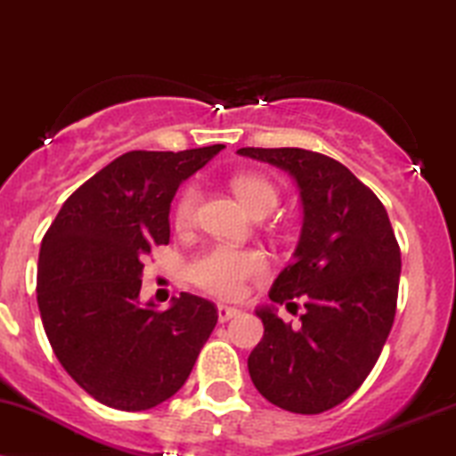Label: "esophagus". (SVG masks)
<instances>
[{
	"instance_id": "obj_1",
	"label": "esophagus",
	"mask_w": 456,
	"mask_h": 456,
	"mask_svg": "<svg viewBox=\"0 0 456 456\" xmlns=\"http://www.w3.org/2000/svg\"><path fill=\"white\" fill-rule=\"evenodd\" d=\"M239 314H240L239 309L228 307V305H217V318H219V322H228V320L237 318Z\"/></svg>"
}]
</instances>
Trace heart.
Segmentation results:
<instances>
[{
  "mask_svg": "<svg viewBox=\"0 0 456 456\" xmlns=\"http://www.w3.org/2000/svg\"><path fill=\"white\" fill-rule=\"evenodd\" d=\"M232 190L251 216L271 213L277 205V191L269 181L256 175H239L232 179ZM200 191L196 185H187L175 202V224L190 228L196 219ZM266 262L260 251L211 248L196 256L187 266V275L198 288L219 298H237L245 290V283L265 273Z\"/></svg>",
  "mask_w": 456,
  "mask_h": 456,
  "instance_id": "heart-1",
  "label": "heart"
}]
</instances>
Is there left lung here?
Wrapping results in <instances>:
<instances>
[{
	"instance_id": "1",
	"label": "left lung",
	"mask_w": 456,
	"mask_h": 456,
	"mask_svg": "<svg viewBox=\"0 0 456 456\" xmlns=\"http://www.w3.org/2000/svg\"><path fill=\"white\" fill-rule=\"evenodd\" d=\"M243 158L286 170L298 187L303 228L292 262L256 315L265 324L248 369L277 408L320 414L365 382L395 320L401 251L387 208L344 164L307 149H239ZM303 297L298 327L275 304Z\"/></svg>"
}]
</instances>
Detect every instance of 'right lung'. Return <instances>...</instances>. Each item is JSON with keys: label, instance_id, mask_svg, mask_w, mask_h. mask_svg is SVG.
Instances as JSON below:
<instances>
[{"label": "right lung", "instance_id": "right-lung-1", "mask_svg": "<svg viewBox=\"0 0 456 456\" xmlns=\"http://www.w3.org/2000/svg\"><path fill=\"white\" fill-rule=\"evenodd\" d=\"M224 144L130 151L63 202L42 239L37 307L53 352L100 403L151 410L190 378L217 307L181 292L159 312L141 303L142 260L170 240V202Z\"/></svg>", "mask_w": 456, "mask_h": 456}]
</instances>
